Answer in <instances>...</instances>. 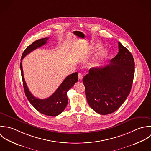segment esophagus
Returning <instances> with one entry per match:
<instances>
[{
    "label": "esophagus",
    "instance_id": "obj_1",
    "mask_svg": "<svg viewBox=\"0 0 151 151\" xmlns=\"http://www.w3.org/2000/svg\"><path fill=\"white\" fill-rule=\"evenodd\" d=\"M83 75L81 73H78V79L79 80H82L83 79Z\"/></svg>",
    "mask_w": 151,
    "mask_h": 151
}]
</instances>
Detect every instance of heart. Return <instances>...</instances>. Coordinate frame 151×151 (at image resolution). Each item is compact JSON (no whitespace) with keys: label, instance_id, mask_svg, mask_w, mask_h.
<instances>
[{"label":"heart","instance_id":"b5f03b06","mask_svg":"<svg viewBox=\"0 0 151 151\" xmlns=\"http://www.w3.org/2000/svg\"><path fill=\"white\" fill-rule=\"evenodd\" d=\"M100 45V44H97L96 45V47H99ZM106 54H107V51H106V50H103L101 51L99 53V54H98V56H97V61L100 60V59L104 58V57L106 55Z\"/></svg>","mask_w":151,"mask_h":151}]
</instances>
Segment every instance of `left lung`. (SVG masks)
Segmentation results:
<instances>
[{"label": "left lung", "mask_w": 151, "mask_h": 151, "mask_svg": "<svg viewBox=\"0 0 151 151\" xmlns=\"http://www.w3.org/2000/svg\"><path fill=\"white\" fill-rule=\"evenodd\" d=\"M135 62L131 53L119 42V53L104 67L91 68L83 79L87 101L101 115L116 111L131 89Z\"/></svg>", "instance_id": "8db88e82"}]
</instances>
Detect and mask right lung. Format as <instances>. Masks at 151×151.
I'll list each match as a JSON object with an SVG mask.
<instances>
[{
  "instance_id": "1",
  "label": "right lung",
  "mask_w": 151,
  "mask_h": 151,
  "mask_svg": "<svg viewBox=\"0 0 151 151\" xmlns=\"http://www.w3.org/2000/svg\"><path fill=\"white\" fill-rule=\"evenodd\" d=\"M48 39L49 38H44L33 42L23 52L21 60L33 50L45 44ZM20 69L24 92L27 99L32 106L38 111L46 116L55 117L60 114L68 104L67 91L72 88L78 81V72H75L68 75L64 79L57 91L50 97L45 99H40L34 97L28 89L23 75L22 62H20Z\"/></svg>"
}]
</instances>
